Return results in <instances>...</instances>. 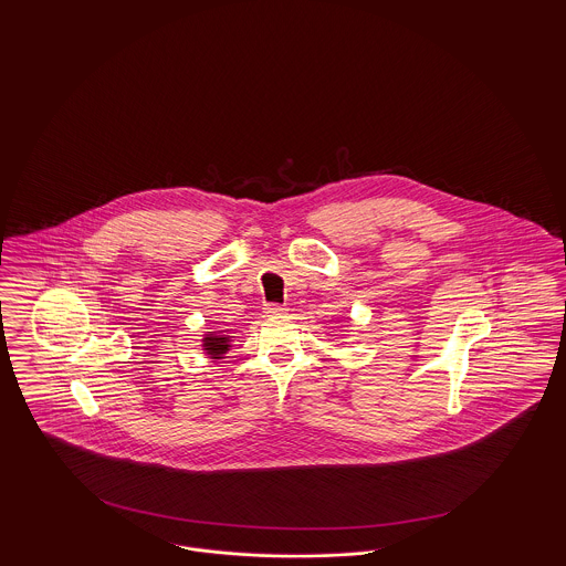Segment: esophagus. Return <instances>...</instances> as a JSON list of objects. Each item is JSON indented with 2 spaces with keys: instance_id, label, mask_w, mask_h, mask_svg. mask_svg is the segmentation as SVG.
Segmentation results:
<instances>
[{
  "instance_id": "obj_1",
  "label": "esophagus",
  "mask_w": 566,
  "mask_h": 566,
  "mask_svg": "<svg viewBox=\"0 0 566 566\" xmlns=\"http://www.w3.org/2000/svg\"><path fill=\"white\" fill-rule=\"evenodd\" d=\"M289 310H286V305H280V303H268L265 305V314H270V316H280V314H286Z\"/></svg>"
}]
</instances>
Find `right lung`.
<instances>
[{"mask_svg": "<svg viewBox=\"0 0 566 566\" xmlns=\"http://www.w3.org/2000/svg\"><path fill=\"white\" fill-rule=\"evenodd\" d=\"M231 335L227 333H214V331H208L201 339V348L206 350V354L210 358H222L227 352L231 350Z\"/></svg>", "mask_w": 566, "mask_h": 566, "instance_id": "obj_1", "label": "right lung"}]
</instances>
